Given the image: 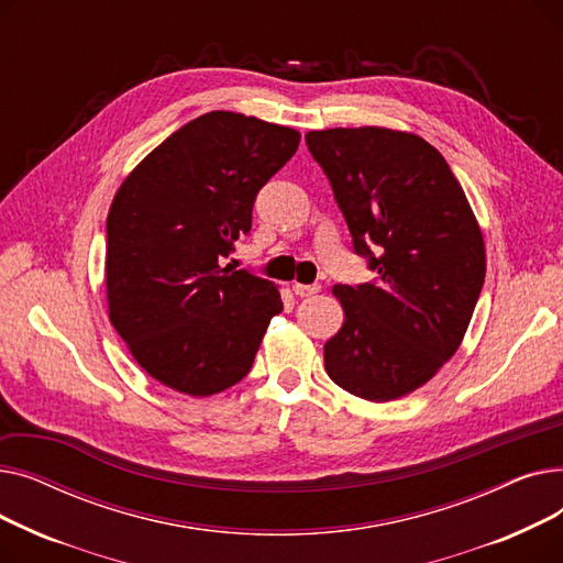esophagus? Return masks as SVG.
Wrapping results in <instances>:
<instances>
[{
    "label": "esophagus",
    "mask_w": 563,
    "mask_h": 563,
    "mask_svg": "<svg viewBox=\"0 0 563 563\" xmlns=\"http://www.w3.org/2000/svg\"><path fill=\"white\" fill-rule=\"evenodd\" d=\"M291 289H294V294H297V297L306 299V297H312V294H317L321 287H319V285H301V283H294Z\"/></svg>",
    "instance_id": "esophagus-1"
}]
</instances>
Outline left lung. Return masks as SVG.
<instances>
[{"label":"left lung","mask_w":563,"mask_h":563,"mask_svg":"<svg viewBox=\"0 0 563 563\" xmlns=\"http://www.w3.org/2000/svg\"><path fill=\"white\" fill-rule=\"evenodd\" d=\"M374 283L335 285L342 329L323 344L338 386L367 401L418 390L461 344L486 278L475 212L422 136L388 128L306 134Z\"/></svg>","instance_id":"1"}]
</instances>
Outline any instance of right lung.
I'll list each match as a JSON object with an SVG mask.
<instances>
[{"instance_id": "1", "label": "right lung", "mask_w": 563, "mask_h": 563, "mask_svg": "<svg viewBox=\"0 0 563 563\" xmlns=\"http://www.w3.org/2000/svg\"><path fill=\"white\" fill-rule=\"evenodd\" d=\"M301 134L234 111L173 132L115 191L107 217L109 321L134 361L189 397L240 383L274 314L278 287L234 269L257 191L297 153Z\"/></svg>"}]
</instances>
